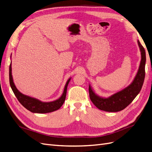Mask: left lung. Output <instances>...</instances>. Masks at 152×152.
Listing matches in <instances>:
<instances>
[{
    "mask_svg": "<svg viewBox=\"0 0 152 152\" xmlns=\"http://www.w3.org/2000/svg\"><path fill=\"white\" fill-rule=\"evenodd\" d=\"M137 43L141 50V60L138 72L131 85L108 98H101L95 94L89 86V93L91 101L99 110L110 112L121 111L126 108L139 94L143 84L145 77L146 53L139 40L137 41Z\"/></svg>",
    "mask_w": 152,
    "mask_h": 152,
    "instance_id": "left-lung-1",
    "label": "left lung"
}]
</instances>
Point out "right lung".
<instances>
[{"label":"right lung","mask_w":152,"mask_h":152,"mask_svg":"<svg viewBox=\"0 0 152 152\" xmlns=\"http://www.w3.org/2000/svg\"><path fill=\"white\" fill-rule=\"evenodd\" d=\"M70 79H69L68 80L65 85V89H64L63 93L58 99L54 101V102H42L35 98H31L28 96L23 94L17 89L12 80L11 73V64H10V83L13 93L16 96L18 100L19 101V102L25 108L33 113H49L56 111V110L60 108L65 100L67 87Z\"/></svg>","instance_id":"1"}]
</instances>
